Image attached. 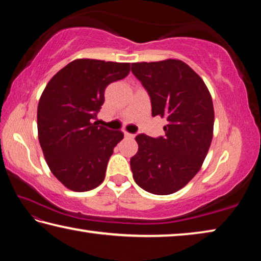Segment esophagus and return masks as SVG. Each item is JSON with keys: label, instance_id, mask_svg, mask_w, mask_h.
I'll use <instances>...</instances> for the list:
<instances>
[{"label": "esophagus", "instance_id": "esophagus-1", "mask_svg": "<svg viewBox=\"0 0 261 261\" xmlns=\"http://www.w3.org/2000/svg\"><path fill=\"white\" fill-rule=\"evenodd\" d=\"M124 136L126 137V138H135V135L134 134H129V132H124Z\"/></svg>", "mask_w": 261, "mask_h": 261}]
</instances>
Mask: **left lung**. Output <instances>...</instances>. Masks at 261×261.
<instances>
[{
	"label": "left lung",
	"instance_id": "obj_1",
	"mask_svg": "<svg viewBox=\"0 0 261 261\" xmlns=\"http://www.w3.org/2000/svg\"><path fill=\"white\" fill-rule=\"evenodd\" d=\"M131 71L147 92L152 116L167 118L165 136L136 137L134 179L149 193H174L194 177L208 152L213 101L202 79L179 60L132 63Z\"/></svg>",
	"mask_w": 261,
	"mask_h": 261
}]
</instances>
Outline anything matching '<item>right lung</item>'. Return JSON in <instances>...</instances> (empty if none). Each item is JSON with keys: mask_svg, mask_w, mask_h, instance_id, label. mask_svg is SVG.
I'll use <instances>...</instances> for the list:
<instances>
[{"mask_svg": "<svg viewBox=\"0 0 261 261\" xmlns=\"http://www.w3.org/2000/svg\"><path fill=\"white\" fill-rule=\"evenodd\" d=\"M129 72V63L76 60L43 91L38 106L39 143L51 173L72 191H88L103 182L109 158L124 135L94 121L106 87Z\"/></svg>", "mask_w": 261, "mask_h": 261, "instance_id": "obj_1", "label": "right lung"}]
</instances>
